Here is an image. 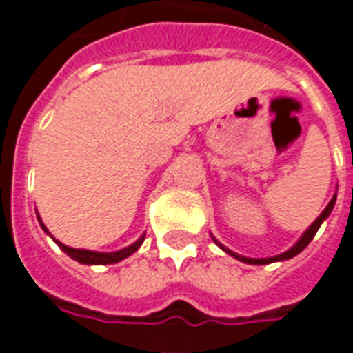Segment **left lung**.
<instances>
[{
  "instance_id": "1",
  "label": "left lung",
  "mask_w": 353,
  "mask_h": 353,
  "mask_svg": "<svg viewBox=\"0 0 353 353\" xmlns=\"http://www.w3.org/2000/svg\"><path fill=\"white\" fill-rule=\"evenodd\" d=\"M334 200H336V194H334L333 199H331V202L327 204V208H325V210H323V212H321V215H319L318 219H316V221L312 223L310 229H308V230H306V232H304L303 238H301V240H299V242H296V244L293 245V248H291L289 252L281 253V255H276V257H268V259H250V257H242V255H238V253H232V252H230V250H227V248H223L221 244H219V245H221V248H223V250H225V252L230 253L232 257H236V259L244 261V263H250V265H268V263H274V261L291 259V257H295L296 253H301V252H303V250H304V248H306V245L310 244L312 238L316 236V232H318V229H319V227H321V223L325 221L327 215H329V214H331V212H333ZM215 244H217V242H215Z\"/></svg>"
}]
</instances>
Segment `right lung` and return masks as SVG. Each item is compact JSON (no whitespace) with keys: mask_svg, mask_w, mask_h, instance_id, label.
<instances>
[{"mask_svg":"<svg viewBox=\"0 0 353 353\" xmlns=\"http://www.w3.org/2000/svg\"><path fill=\"white\" fill-rule=\"evenodd\" d=\"M41 227L45 229V225H43V223H41ZM47 232H49V230H47ZM143 240H145V236H141L138 242H134V244L128 245V248H124V250L115 253H98V252H88V250H75V248H68V245H64L62 242H58V240H57V244L60 245V250H62V252L68 253L72 259L79 261V263H83V265H113V263H119V261L126 259L128 255H132V253L138 250L139 245L143 244Z\"/></svg>","mask_w":353,"mask_h":353,"instance_id":"add662e5","label":"right lung"}]
</instances>
